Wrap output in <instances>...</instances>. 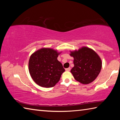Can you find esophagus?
<instances>
[{
    "label": "esophagus",
    "instance_id": "1",
    "mask_svg": "<svg viewBox=\"0 0 120 120\" xmlns=\"http://www.w3.org/2000/svg\"><path fill=\"white\" fill-rule=\"evenodd\" d=\"M70 69H71V68L70 67L68 68H66V71H69L70 70Z\"/></svg>",
    "mask_w": 120,
    "mask_h": 120
}]
</instances>
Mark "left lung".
Listing matches in <instances>:
<instances>
[{"instance_id": "obj_1", "label": "left lung", "mask_w": 120, "mask_h": 120, "mask_svg": "<svg viewBox=\"0 0 120 120\" xmlns=\"http://www.w3.org/2000/svg\"><path fill=\"white\" fill-rule=\"evenodd\" d=\"M70 52V56L74 59V67L70 72L75 80L82 84H88L95 80L102 66L98 54L86 46Z\"/></svg>"}]
</instances>
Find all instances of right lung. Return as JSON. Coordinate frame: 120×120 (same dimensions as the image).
<instances>
[{
    "label": "right lung",
    "mask_w": 120,
    "mask_h": 120,
    "mask_svg": "<svg viewBox=\"0 0 120 120\" xmlns=\"http://www.w3.org/2000/svg\"><path fill=\"white\" fill-rule=\"evenodd\" d=\"M61 52L43 48L32 54L28 61V70L34 82L41 87L50 88L59 81L64 69L57 59Z\"/></svg>",
    "instance_id": "obj_1"
}]
</instances>
